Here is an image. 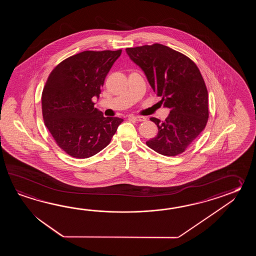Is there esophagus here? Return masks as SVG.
Returning a JSON list of instances; mask_svg holds the SVG:
<instances>
[{"mask_svg": "<svg viewBox=\"0 0 256 256\" xmlns=\"http://www.w3.org/2000/svg\"><path fill=\"white\" fill-rule=\"evenodd\" d=\"M129 119H130V120H137V122H144V120H146V117H142V116H134V115H130V116H129Z\"/></svg>", "mask_w": 256, "mask_h": 256, "instance_id": "34e87169", "label": "esophagus"}]
</instances>
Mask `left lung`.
<instances>
[{
    "instance_id": "obj_1",
    "label": "left lung",
    "mask_w": 256,
    "mask_h": 256,
    "mask_svg": "<svg viewBox=\"0 0 256 256\" xmlns=\"http://www.w3.org/2000/svg\"><path fill=\"white\" fill-rule=\"evenodd\" d=\"M126 52L170 109L164 120L150 118L158 134L146 142L147 146L166 156L185 152L208 119V90L198 68L186 54L161 44L128 48Z\"/></svg>"
}]
</instances>
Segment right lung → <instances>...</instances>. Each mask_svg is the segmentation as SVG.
Returning <instances> with one entry per match:
<instances>
[{"label": "right lung", "instance_id": "1", "mask_svg": "<svg viewBox=\"0 0 256 256\" xmlns=\"http://www.w3.org/2000/svg\"><path fill=\"white\" fill-rule=\"evenodd\" d=\"M119 50H87L56 66L42 92L44 126L56 144L68 156L88 158L107 146L118 126V117H104L94 107Z\"/></svg>", "mask_w": 256, "mask_h": 256}]
</instances>
